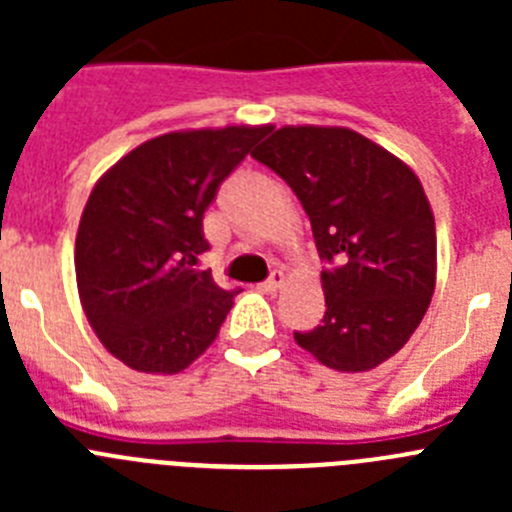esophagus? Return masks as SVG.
<instances>
[{"instance_id": "34e87169", "label": "esophagus", "mask_w": 512, "mask_h": 512, "mask_svg": "<svg viewBox=\"0 0 512 512\" xmlns=\"http://www.w3.org/2000/svg\"><path fill=\"white\" fill-rule=\"evenodd\" d=\"M284 284V271L282 269H274L269 274V279H266L264 284H261V289H264V292H277L279 287H282Z\"/></svg>"}]
</instances>
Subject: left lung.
I'll return each mask as SVG.
<instances>
[{
	"label": "left lung",
	"instance_id": "1",
	"mask_svg": "<svg viewBox=\"0 0 512 512\" xmlns=\"http://www.w3.org/2000/svg\"><path fill=\"white\" fill-rule=\"evenodd\" d=\"M253 158L297 194L325 264V315L295 341L336 372L395 356L436 289V223L418 176L348 128H279Z\"/></svg>",
	"mask_w": 512,
	"mask_h": 512
}]
</instances>
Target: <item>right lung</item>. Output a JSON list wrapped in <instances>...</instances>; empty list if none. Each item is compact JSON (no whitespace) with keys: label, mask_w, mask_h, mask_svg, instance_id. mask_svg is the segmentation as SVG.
Returning <instances> with one entry per match:
<instances>
[{"label":"right lung","mask_w":512,"mask_h":512,"mask_svg":"<svg viewBox=\"0 0 512 512\" xmlns=\"http://www.w3.org/2000/svg\"><path fill=\"white\" fill-rule=\"evenodd\" d=\"M269 128L166 133L97 182L76 233V284L89 323L135 372L176 374L215 341L238 289L194 269L202 217Z\"/></svg>","instance_id":"right-lung-1"}]
</instances>
